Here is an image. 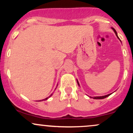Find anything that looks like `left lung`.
I'll return each instance as SVG.
<instances>
[{"label":"left lung","mask_w":133,"mask_h":133,"mask_svg":"<svg viewBox=\"0 0 133 133\" xmlns=\"http://www.w3.org/2000/svg\"><path fill=\"white\" fill-rule=\"evenodd\" d=\"M112 29H113V30H114V32H115L116 35V36H117V38H118V39H119V38L118 37V36H117V32H116V30L114 29H113V28H112ZM77 84H78V85H79V84L78 82H77ZM109 95H111V94H108V95L104 96H99V97H94V99H101L106 98V97H108V96H109Z\"/></svg>","instance_id":"8db88e82"}]
</instances>
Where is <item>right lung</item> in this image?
<instances>
[{
    "instance_id": "1",
    "label": "right lung",
    "mask_w": 133,
    "mask_h": 133,
    "mask_svg": "<svg viewBox=\"0 0 133 133\" xmlns=\"http://www.w3.org/2000/svg\"><path fill=\"white\" fill-rule=\"evenodd\" d=\"M51 95H52V94H51ZM47 99V98H46V99Z\"/></svg>"
}]
</instances>
